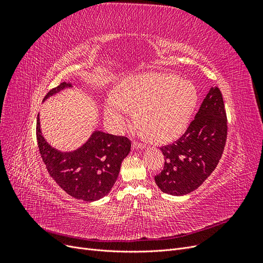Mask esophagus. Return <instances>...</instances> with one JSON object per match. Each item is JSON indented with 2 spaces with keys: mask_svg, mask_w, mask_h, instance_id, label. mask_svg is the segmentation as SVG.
I'll return each instance as SVG.
<instances>
[{
  "mask_svg": "<svg viewBox=\"0 0 263 263\" xmlns=\"http://www.w3.org/2000/svg\"><path fill=\"white\" fill-rule=\"evenodd\" d=\"M146 146L144 144H141V142L138 141H134L133 142V148L134 149H144Z\"/></svg>",
  "mask_w": 263,
  "mask_h": 263,
  "instance_id": "1",
  "label": "esophagus"
}]
</instances>
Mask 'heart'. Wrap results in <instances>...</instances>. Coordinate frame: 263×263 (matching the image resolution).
Returning a JSON list of instances; mask_svg holds the SVG:
<instances>
[{
    "mask_svg": "<svg viewBox=\"0 0 263 263\" xmlns=\"http://www.w3.org/2000/svg\"><path fill=\"white\" fill-rule=\"evenodd\" d=\"M198 102L196 87L177 76L145 73L126 78L118 92L109 93L104 114L123 130L139 108V123L156 141H169L186 129Z\"/></svg>",
    "mask_w": 263,
    "mask_h": 263,
    "instance_id": "1",
    "label": "heart"
}]
</instances>
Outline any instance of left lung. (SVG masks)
Returning a JSON list of instances; mask_svg holds the SVG:
<instances>
[{"label": "left lung", "instance_id": "left-lung-1", "mask_svg": "<svg viewBox=\"0 0 263 263\" xmlns=\"http://www.w3.org/2000/svg\"><path fill=\"white\" fill-rule=\"evenodd\" d=\"M227 139V116L217 86L211 87L186 132L161 147L163 170L155 177L163 193L185 195L193 192L216 168Z\"/></svg>", "mask_w": 263, "mask_h": 263}]
</instances>
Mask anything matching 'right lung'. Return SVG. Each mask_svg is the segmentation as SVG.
I'll use <instances>...</instances> for the list:
<instances>
[{"label": "right lung", "mask_w": 263, "mask_h": 263, "mask_svg": "<svg viewBox=\"0 0 263 263\" xmlns=\"http://www.w3.org/2000/svg\"><path fill=\"white\" fill-rule=\"evenodd\" d=\"M71 86V83H60L46 94L44 101ZM36 137L39 154L50 177L69 195L85 202L100 200L112 190L122 161L132 147V141L125 136L97 130L82 147L71 153H61L43 137L39 115Z\"/></svg>", "instance_id": "right-lung-1"}]
</instances>
